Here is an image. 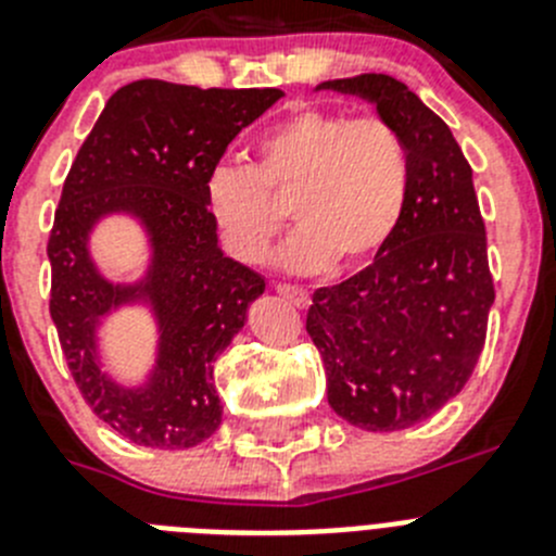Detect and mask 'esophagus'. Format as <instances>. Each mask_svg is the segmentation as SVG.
<instances>
[{"mask_svg":"<svg viewBox=\"0 0 556 556\" xmlns=\"http://www.w3.org/2000/svg\"><path fill=\"white\" fill-rule=\"evenodd\" d=\"M275 292L281 294V298H287L289 303L298 305V308H305V305H308V292H305V289H300V287H289V283H278V287H275Z\"/></svg>","mask_w":556,"mask_h":556,"instance_id":"34e87169","label":"esophagus"}]
</instances>
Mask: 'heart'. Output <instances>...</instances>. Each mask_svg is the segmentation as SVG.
<instances>
[{
    "mask_svg": "<svg viewBox=\"0 0 556 556\" xmlns=\"http://www.w3.org/2000/svg\"><path fill=\"white\" fill-rule=\"evenodd\" d=\"M410 162L380 118L300 106L258 140L256 170L223 162L206 178V203L228 253L262 264L294 201L298 233L281 253L292 273L353 269L391 239L405 212Z\"/></svg>",
    "mask_w": 556,
    "mask_h": 556,
    "instance_id": "b5f03b06",
    "label": "heart"
}]
</instances>
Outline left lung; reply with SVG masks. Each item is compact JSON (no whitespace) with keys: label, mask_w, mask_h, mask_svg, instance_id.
I'll return each instance as SVG.
<instances>
[{"label":"left lung","mask_w":556,"mask_h":556,"mask_svg":"<svg viewBox=\"0 0 556 556\" xmlns=\"http://www.w3.org/2000/svg\"><path fill=\"white\" fill-rule=\"evenodd\" d=\"M394 126L410 162L405 212L375 262L314 292L305 330L328 402L369 432L405 430L455 400L485 344L493 278L471 165L435 112L386 74L323 81Z\"/></svg>","instance_id":"8db88e82"}]
</instances>
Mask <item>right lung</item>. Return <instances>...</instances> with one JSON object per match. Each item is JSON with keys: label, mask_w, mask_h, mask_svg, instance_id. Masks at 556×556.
<instances>
[{"label": "right lung", "mask_w": 556, "mask_h": 556, "mask_svg": "<svg viewBox=\"0 0 556 556\" xmlns=\"http://www.w3.org/2000/svg\"><path fill=\"white\" fill-rule=\"evenodd\" d=\"M281 96L137 79L110 96L71 165L46 248L49 312L85 402L131 444L190 450L220 427L215 361L264 294V278L220 251L206 178ZM112 214L150 237V267L137 282H110L89 256V233ZM126 304H146L157 323V361L137 387L118 384L98 355L100 323Z\"/></svg>", "instance_id": "right-lung-1"}]
</instances>
